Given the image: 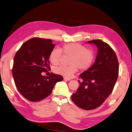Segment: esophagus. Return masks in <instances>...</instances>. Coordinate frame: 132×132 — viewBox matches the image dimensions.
Segmentation results:
<instances>
[{"instance_id": "obj_1", "label": "esophagus", "mask_w": 132, "mask_h": 132, "mask_svg": "<svg viewBox=\"0 0 132 132\" xmlns=\"http://www.w3.org/2000/svg\"><path fill=\"white\" fill-rule=\"evenodd\" d=\"M63 79H64L65 81H70V78H65V77H64V78H63Z\"/></svg>"}]
</instances>
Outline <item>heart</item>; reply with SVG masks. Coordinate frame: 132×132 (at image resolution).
<instances>
[{"label":"heart","instance_id":"heart-1","mask_svg":"<svg viewBox=\"0 0 132 132\" xmlns=\"http://www.w3.org/2000/svg\"><path fill=\"white\" fill-rule=\"evenodd\" d=\"M70 56L69 66H59L54 69V71L65 78H71L78 69L86 70L90 67L95 59L93 50L77 43H67L62 46L61 50L54 48L50 54L49 58L53 65H57L62 56Z\"/></svg>","mask_w":132,"mask_h":132}]
</instances>
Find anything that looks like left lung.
<instances>
[{"instance_id": "1", "label": "left lung", "mask_w": 132, "mask_h": 132, "mask_svg": "<svg viewBox=\"0 0 132 132\" xmlns=\"http://www.w3.org/2000/svg\"><path fill=\"white\" fill-rule=\"evenodd\" d=\"M98 48L95 63L82 73L79 80L80 85L76 93L71 95L74 103L85 110L98 108L113 92L118 78L119 62L111 47L101 40H93Z\"/></svg>"}]
</instances>
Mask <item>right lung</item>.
I'll list each match as a JSON object with an SVG mask.
<instances>
[{
  "label": "right lung",
  "instance_id": "1",
  "mask_svg": "<svg viewBox=\"0 0 132 132\" xmlns=\"http://www.w3.org/2000/svg\"><path fill=\"white\" fill-rule=\"evenodd\" d=\"M54 46L50 39L34 37L22 44L14 57L12 74L16 87L30 102L46 98L56 82L63 79L53 73L48 77L42 75L51 69L49 56Z\"/></svg>",
  "mask_w": 132,
  "mask_h": 132
}]
</instances>
